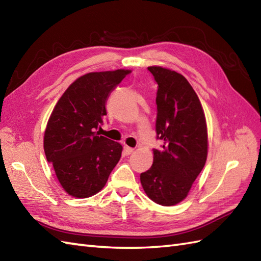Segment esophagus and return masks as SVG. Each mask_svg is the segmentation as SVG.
I'll list each match as a JSON object with an SVG mask.
<instances>
[{
  "mask_svg": "<svg viewBox=\"0 0 261 261\" xmlns=\"http://www.w3.org/2000/svg\"><path fill=\"white\" fill-rule=\"evenodd\" d=\"M133 151H135V149L130 148V146H128V145H124L123 152H124V154H125V155H130Z\"/></svg>",
  "mask_w": 261,
  "mask_h": 261,
  "instance_id": "1",
  "label": "esophagus"
}]
</instances>
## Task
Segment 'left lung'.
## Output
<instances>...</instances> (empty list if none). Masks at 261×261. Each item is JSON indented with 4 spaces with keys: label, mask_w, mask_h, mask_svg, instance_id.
Wrapping results in <instances>:
<instances>
[{
    "label": "left lung",
    "mask_w": 261,
    "mask_h": 261,
    "mask_svg": "<svg viewBox=\"0 0 261 261\" xmlns=\"http://www.w3.org/2000/svg\"><path fill=\"white\" fill-rule=\"evenodd\" d=\"M158 84L156 139L153 164L140 175L153 202L172 206L188 196L207 158V126L199 99L184 76L163 67H148Z\"/></svg>",
    "instance_id": "8db88e82"
}]
</instances>
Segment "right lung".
<instances>
[{
    "mask_svg": "<svg viewBox=\"0 0 261 261\" xmlns=\"http://www.w3.org/2000/svg\"><path fill=\"white\" fill-rule=\"evenodd\" d=\"M130 70L89 72L58 100L46 126L44 151L69 195L86 198L106 185L121 158L122 145L96 132L107 116L110 92Z\"/></svg>",
    "mask_w": 261,
    "mask_h": 261,
    "instance_id": "right-lung-1",
    "label": "right lung"
}]
</instances>
